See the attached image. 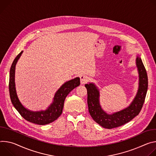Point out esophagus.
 Returning a JSON list of instances; mask_svg holds the SVG:
<instances>
[{
	"label": "esophagus",
	"instance_id": "1",
	"mask_svg": "<svg viewBox=\"0 0 156 156\" xmlns=\"http://www.w3.org/2000/svg\"><path fill=\"white\" fill-rule=\"evenodd\" d=\"M80 83L84 84L88 80V77L85 75H82L80 77Z\"/></svg>",
	"mask_w": 156,
	"mask_h": 156
}]
</instances>
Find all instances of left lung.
<instances>
[{
    "mask_svg": "<svg viewBox=\"0 0 156 156\" xmlns=\"http://www.w3.org/2000/svg\"><path fill=\"white\" fill-rule=\"evenodd\" d=\"M136 64L139 74V87L131 104L122 110L111 115L107 113L100 106V92L98 87L94 83L85 85L87 90V103L90 115L95 122L103 128L112 129L122 126L139 115L141 110L147 94L148 79L146 70L140 56H137Z\"/></svg>",
    "mask_w": 156,
    "mask_h": 156,
    "instance_id": "obj_1",
    "label": "left lung"
}]
</instances>
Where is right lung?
I'll use <instances>...</instances> for the list:
<instances>
[{"mask_svg":"<svg viewBox=\"0 0 156 156\" xmlns=\"http://www.w3.org/2000/svg\"><path fill=\"white\" fill-rule=\"evenodd\" d=\"M23 53V51L16 56L10 67L9 78V93L11 101L15 109L28 122L40 125H48L53 122L62 114L64 102L67 95L80 85V78L76 77L65 82L56 92L53 103L45 110L33 112L28 110L22 104L17 96L15 83L16 64Z\"/></svg>","mask_w":156,"mask_h":156,"instance_id":"add662e5","label":"right lung"}]
</instances>
